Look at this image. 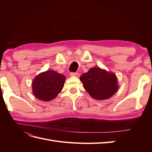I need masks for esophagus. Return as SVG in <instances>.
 Masks as SVG:
<instances>
[{
  "label": "esophagus",
  "instance_id": "1",
  "mask_svg": "<svg viewBox=\"0 0 152 152\" xmlns=\"http://www.w3.org/2000/svg\"><path fill=\"white\" fill-rule=\"evenodd\" d=\"M70 76H72V77H79V73L72 72V73H70Z\"/></svg>",
  "mask_w": 152,
  "mask_h": 152
}]
</instances>
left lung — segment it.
Returning <instances> with one entry per match:
<instances>
[{"label":"left lung","mask_w":152,"mask_h":152,"mask_svg":"<svg viewBox=\"0 0 152 152\" xmlns=\"http://www.w3.org/2000/svg\"><path fill=\"white\" fill-rule=\"evenodd\" d=\"M80 79L92 98L102 100L111 98L118 88L116 75L98 67L91 68Z\"/></svg>","instance_id":"obj_1"}]
</instances>
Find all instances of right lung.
<instances>
[{"instance_id":"right-lung-1","label":"right lung","mask_w":152,"mask_h":152,"mask_svg":"<svg viewBox=\"0 0 152 152\" xmlns=\"http://www.w3.org/2000/svg\"><path fill=\"white\" fill-rule=\"evenodd\" d=\"M65 79V76L53 70L40 73L32 82L33 93L39 99L51 101L63 88Z\"/></svg>"}]
</instances>
